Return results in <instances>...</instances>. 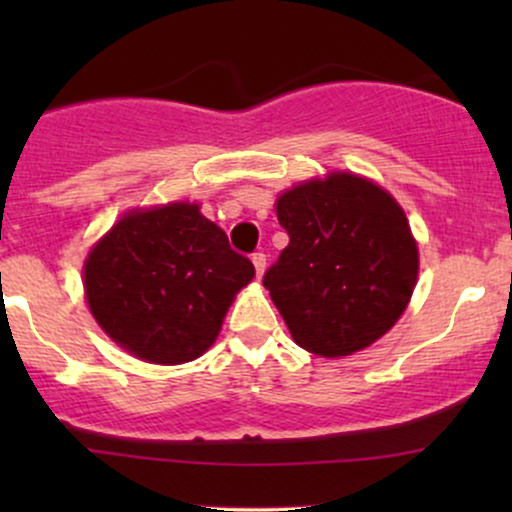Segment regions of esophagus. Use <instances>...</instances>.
<instances>
[{
  "label": "esophagus",
  "mask_w": 512,
  "mask_h": 512,
  "mask_svg": "<svg viewBox=\"0 0 512 512\" xmlns=\"http://www.w3.org/2000/svg\"><path fill=\"white\" fill-rule=\"evenodd\" d=\"M252 264H255V274L257 279H260L264 274V267H267V255H264V252H255V255H252Z\"/></svg>",
  "instance_id": "34e87169"
}]
</instances>
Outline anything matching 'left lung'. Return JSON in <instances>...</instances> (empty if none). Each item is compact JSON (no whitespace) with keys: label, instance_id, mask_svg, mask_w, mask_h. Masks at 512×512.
Segmentation results:
<instances>
[{"label":"left lung","instance_id":"1","mask_svg":"<svg viewBox=\"0 0 512 512\" xmlns=\"http://www.w3.org/2000/svg\"><path fill=\"white\" fill-rule=\"evenodd\" d=\"M289 245L262 284L293 342L337 358L399 320L419 274L407 216L383 187L349 173L310 180L276 202Z\"/></svg>","mask_w":512,"mask_h":512}]
</instances>
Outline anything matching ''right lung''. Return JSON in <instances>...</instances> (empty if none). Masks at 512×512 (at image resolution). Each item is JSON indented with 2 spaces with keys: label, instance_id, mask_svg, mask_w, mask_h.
Returning <instances> with one entry per match:
<instances>
[{
  "label": "right lung",
  "instance_id": "obj_1",
  "mask_svg": "<svg viewBox=\"0 0 512 512\" xmlns=\"http://www.w3.org/2000/svg\"><path fill=\"white\" fill-rule=\"evenodd\" d=\"M252 276V262L197 204L175 202L117 221L88 255L84 286L108 337L144 361L173 366L214 344Z\"/></svg>",
  "mask_w": 512,
  "mask_h": 512
}]
</instances>
